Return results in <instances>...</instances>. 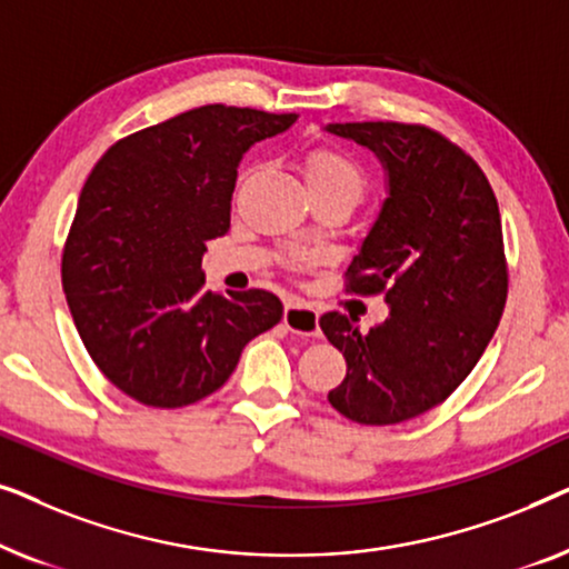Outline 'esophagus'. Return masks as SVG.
<instances>
[{"label": "esophagus", "mask_w": 569, "mask_h": 569, "mask_svg": "<svg viewBox=\"0 0 569 569\" xmlns=\"http://www.w3.org/2000/svg\"><path fill=\"white\" fill-rule=\"evenodd\" d=\"M284 326L300 337H318L321 326H318V310L306 306V302H287L284 308Z\"/></svg>", "instance_id": "1"}]
</instances>
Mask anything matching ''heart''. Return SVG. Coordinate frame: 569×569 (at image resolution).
<instances>
[{"label": "heart", "mask_w": 569, "mask_h": 569, "mask_svg": "<svg viewBox=\"0 0 569 569\" xmlns=\"http://www.w3.org/2000/svg\"><path fill=\"white\" fill-rule=\"evenodd\" d=\"M306 173L310 189H341L360 199L365 189V170L352 154L337 147H318L308 154Z\"/></svg>", "instance_id": "heart-1"}]
</instances>
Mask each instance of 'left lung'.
<instances>
[{"instance_id": "obj_1", "label": "left lung", "mask_w": 569, "mask_h": 569, "mask_svg": "<svg viewBox=\"0 0 569 569\" xmlns=\"http://www.w3.org/2000/svg\"><path fill=\"white\" fill-rule=\"evenodd\" d=\"M326 131L368 147L388 173V197L345 279L347 292L383 295L391 306L368 333L339 310L321 316L347 360L329 401L357 425H399L446 401L500 323V207L477 160L430 127L362 121Z\"/></svg>"}]
</instances>
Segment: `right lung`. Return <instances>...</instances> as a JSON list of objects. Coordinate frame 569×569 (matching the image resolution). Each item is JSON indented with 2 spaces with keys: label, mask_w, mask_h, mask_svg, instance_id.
Segmentation results:
<instances>
[{
  "label": "right lung",
  "mask_w": 569,
  "mask_h": 569,
  "mask_svg": "<svg viewBox=\"0 0 569 569\" xmlns=\"http://www.w3.org/2000/svg\"><path fill=\"white\" fill-rule=\"evenodd\" d=\"M295 113L201 106L123 137L82 186L61 284L98 370L154 409L189 407L282 321L274 292L204 290L207 240L230 230L238 162Z\"/></svg>",
  "instance_id": "1"
}]
</instances>
